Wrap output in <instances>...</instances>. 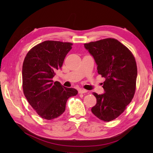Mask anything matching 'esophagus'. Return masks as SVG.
I'll use <instances>...</instances> for the list:
<instances>
[{"label":"esophagus","mask_w":153,"mask_h":153,"mask_svg":"<svg viewBox=\"0 0 153 153\" xmlns=\"http://www.w3.org/2000/svg\"><path fill=\"white\" fill-rule=\"evenodd\" d=\"M78 92H79V93H80V94H83V93H87V91L85 90V89H79Z\"/></svg>","instance_id":"34e87169"}]
</instances>
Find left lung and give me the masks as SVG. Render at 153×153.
<instances>
[{"instance_id": "1", "label": "left lung", "mask_w": 153, "mask_h": 153, "mask_svg": "<svg viewBox=\"0 0 153 153\" xmlns=\"http://www.w3.org/2000/svg\"><path fill=\"white\" fill-rule=\"evenodd\" d=\"M93 56L97 71L105 81V93H93L97 103L91 108L95 116L105 122L116 119L131 102L135 92L137 68L131 52L118 40L105 39L84 44Z\"/></svg>"}]
</instances>
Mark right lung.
Segmentation results:
<instances>
[{
    "label": "right lung",
    "mask_w": 153,
    "mask_h": 153,
    "mask_svg": "<svg viewBox=\"0 0 153 153\" xmlns=\"http://www.w3.org/2000/svg\"><path fill=\"white\" fill-rule=\"evenodd\" d=\"M71 43L45 41L28 52L22 66V87L28 102L42 118L53 120L65 111L67 100L77 91L54 82L55 71L62 66Z\"/></svg>",
    "instance_id": "add662e5"
}]
</instances>
